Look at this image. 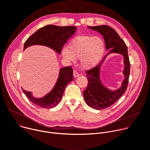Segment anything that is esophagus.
Instances as JSON below:
<instances>
[{
  "instance_id": "obj_1",
  "label": "esophagus",
  "mask_w": 150,
  "mask_h": 150,
  "mask_svg": "<svg viewBox=\"0 0 150 150\" xmlns=\"http://www.w3.org/2000/svg\"><path fill=\"white\" fill-rule=\"evenodd\" d=\"M73 75H74V76L75 78H77V77H78V76H79V74L76 71H74Z\"/></svg>"
}]
</instances>
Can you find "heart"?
Wrapping results in <instances>:
<instances>
[{
    "label": "heart",
    "instance_id": "1",
    "mask_svg": "<svg viewBox=\"0 0 150 150\" xmlns=\"http://www.w3.org/2000/svg\"><path fill=\"white\" fill-rule=\"evenodd\" d=\"M105 51L103 39L98 36L79 35L73 38L68 49L62 50V55L69 62L79 59L84 69H91L97 66L102 59Z\"/></svg>",
    "mask_w": 150,
    "mask_h": 150
}]
</instances>
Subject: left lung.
<instances>
[{
  "label": "left lung",
  "instance_id": "8db88e82",
  "mask_svg": "<svg viewBox=\"0 0 150 150\" xmlns=\"http://www.w3.org/2000/svg\"><path fill=\"white\" fill-rule=\"evenodd\" d=\"M88 28L101 34L104 40L106 50H109L99 65L86 71L88 83L87 88L83 92V98L88 105L94 109L101 110L113 104L126 91L130 74V62L127 46L115 30L108 25L88 27ZM112 53L120 54L124 57V79L120 88L116 90H111L105 87L100 77L103 63L106 57Z\"/></svg>",
  "mask_w": 150,
  "mask_h": 150
}]
</instances>
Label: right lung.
Here are the masks:
<instances>
[{"label":"right lung","instance_id":"1","mask_svg":"<svg viewBox=\"0 0 150 150\" xmlns=\"http://www.w3.org/2000/svg\"><path fill=\"white\" fill-rule=\"evenodd\" d=\"M76 30V28L74 26L46 25L37 30L26 40L24 50L31 46L41 45L47 47L60 54L64 45L74 35ZM73 80V70L71 67H67L60 69L57 79L53 88L44 96L40 98L35 97L32 92L22 89L27 97L33 103L42 108L51 109L59 103L67 84Z\"/></svg>","mask_w":150,"mask_h":150}]
</instances>
